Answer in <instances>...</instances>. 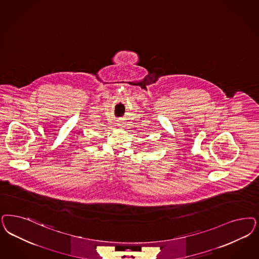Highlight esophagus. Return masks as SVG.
<instances>
[{
	"label": "esophagus",
	"instance_id": "esophagus-1",
	"mask_svg": "<svg viewBox=\"0 0 259 259\" xmlns=\"http://www.w3.org/2000/svg\"><path fill=\"white\" fill-rule=\"evenodd\" d=\"M118 126H121V125H118Z\"/></svg>",
	"mask_w": 259,
	"mask_h": 259
}]
</instances>
